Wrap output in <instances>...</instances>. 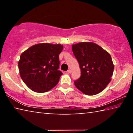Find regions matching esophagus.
<instances>
[{
	"instance_id": "1",
	"label": "esophagus",
	"mask_w": 133,
	"mask_h": 133,
	"mask_svg": "<svg viewBox=\"0 0 133 133\" xmlns=\"http://www.w3.org/2000/svg\"><path fill=\"white\" fill-rule=\"evenodd\" d=\"M67 73H71V70H67Z\"/></svg>"
}]
</instances>
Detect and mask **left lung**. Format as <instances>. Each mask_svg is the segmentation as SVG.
<instances>
[{"mask_svg":"<svg viewBox=\"0 0 133 133\" xmlns=\"http://www.w3.org/2000/svg\"><path fill=\"white\" fill-rule=\"evenodd\" d=\"M72 50L81 70L75 85L86 95L93 96L105 89L111 80L114 64L111 56L93 42H80L72 45Z\"/></svg>","mask_w":133,"mask_h":133,"instance_id":"8db88e82","label":"left lung"}]
</instances>
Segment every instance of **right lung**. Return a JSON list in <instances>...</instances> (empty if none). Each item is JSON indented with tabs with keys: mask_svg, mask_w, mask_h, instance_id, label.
<instances>
[{
	"mask_svg": "<svg viewBox=\"0 0 133 133\" xmlns=\"http://www.w3.org/2000/svg\"><path fill=\"white\" fill-rule=\"evenodd\" d=\"M61 44L43 43L33 45L21 54L18 62L22 80L29 89L44 93L53 89L63 73L58 70Z\"/></svg>",
	"mask_w": 133,
	"mask_h": 133,
	"instance_id": "add662e5",
	"label": "right lung"
}]
</instances>
